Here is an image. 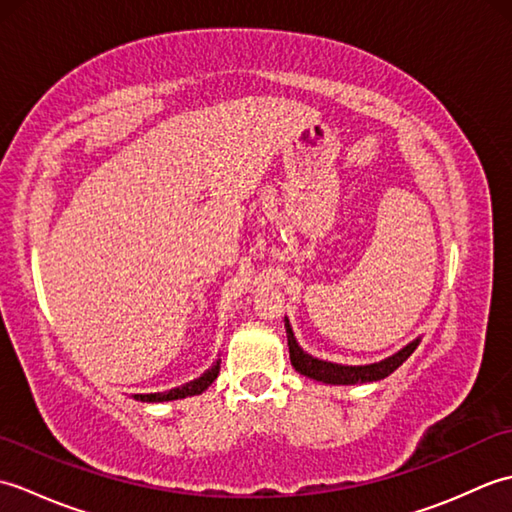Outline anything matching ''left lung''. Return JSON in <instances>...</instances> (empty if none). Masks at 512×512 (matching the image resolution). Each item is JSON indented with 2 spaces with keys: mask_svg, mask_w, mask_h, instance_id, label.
I'll list each match as a JSON object with an SVG mask.
<instances>
[{
  "mask_svg": "<svg viewBox=\"0 0 512 512\" xmlns=\"http://www.w3.org/2000/svg\"><path fill=\"white\" fill-rule=\"evenodd\" d=\"M284 321H286V336H288V350H290L292 367H295L301 376L319 380V383H325V385H363V383H374V380H383L391 372H396V369L405 363L407 358L413 354V350L420 345V336H418V339L407 343L402 350L383 358V361H378V363L343 365V363L323 361V358L308 354L297 343L288 317Z\"/></svg>",
  "mask_w": 512,
  "mask_h": 512,
  "instance_id": "1",
  "label": "left lung"
}]
</instances>
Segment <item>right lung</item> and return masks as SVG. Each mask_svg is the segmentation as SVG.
<instances>
[{"label":"right lung","mask_w":512,"mask_h":512,"mask_svg":"<svg viewBox=\"0 0 512 512\" xmlns=\"http://www.w3.org/2000/svg\"><path fill=\"white\" fill-rule=\"evenodd\" d=\"M220 358L206 369V372L200 378H193L189 383H184L180 387H173L169 391H158V394H134V400L140 402H169V400H180V398H187V396H198L202 391L209 389L213 385V380L220 374Z\"/></svg>","instance_id":"obj_1"}]
</instances>
